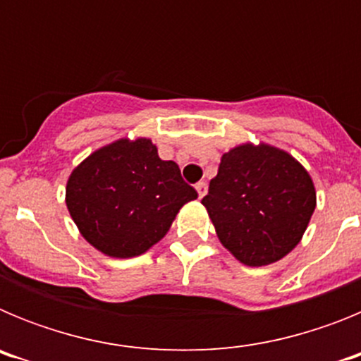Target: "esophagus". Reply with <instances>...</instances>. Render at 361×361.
I'll use <instances>...</instances> for the list:
<instances>
[{
	"label": "esophagus",
	"mask_w": 361,
	"mask_h": 361,
	"mask_svg": "<svg viewBox=\"0 0 361 361\" xmlns=\"http://www.w3.org/2000/svg\"><path fill=\"white\" fill-rule=\"evenodd\" d=\"M195 190H197V193H199V199H202V197L206 195V193H208V184H206V183H197L195 184Z\"/></svg>",
	"instance_id": "esophagus-1"
}]
</instances>
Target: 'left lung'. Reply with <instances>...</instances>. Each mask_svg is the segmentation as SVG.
I'll use <instances>...</instances> for the list:
<instances>
[{"instance_id":"obj_1","label":"left lung","mask_w":361,"mask_h":361,"mask_svg":"<svg viewBox=\"0 0 361 361\" xmlns=\"http://www.w3.org/2000/svg\"><path fill=\"white\" fill-rule=\"evenodd\" d=\"M202 204L226 250L245 266H267L298 244L317 193L289 153L242 145L222 155Z\"/></svg>"}]
</instances>
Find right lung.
<instances>
[{"instance_id": "obj_1", "label": "right lung", "mask_w": 361, "mask_h": 361, "mask_svg": "<svg viewBox=\"0 0 361 361\" xmlns=\"http://www.w3.org/2000/svg\"><path fill=\"white\" fill-rule=\"evenodd\" d=\"M197 191L149 139L111 142L72 171L66 206L82 237L116 258L142 255L164 237Z\"/></svg>"}]
</instances>
